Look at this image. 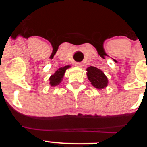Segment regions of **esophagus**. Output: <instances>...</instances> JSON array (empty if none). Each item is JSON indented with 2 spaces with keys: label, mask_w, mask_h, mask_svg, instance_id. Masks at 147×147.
Listing matches in <instances>:
<instances>
[{
  "label": "esophagus",
  "mask_w": 147,
  "mask_h": 147,
  "mask_svg": "<svg viewBox=\"0 0 147 147\" xmlns=\"http://www.w3.org/2000/svg\"><path fill=\"white\" fill-rule=\"evenodd\" d=\"M75 66H76V67H82V64L80 62H76V63H75Z\"/></svg>",
  "instance_id": "1"
}]
</instances>
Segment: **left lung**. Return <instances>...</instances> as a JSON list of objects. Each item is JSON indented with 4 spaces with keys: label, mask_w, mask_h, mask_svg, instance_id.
I'll return each instance as SVG.
<instances>
[{
    "label": "left lung",
    "mask_w": 147,
    "mask_h": 147,
    "mask_svg": "<svg viewBox=\"0 0 147 147\" xmlns=\"http://www.w3.org/2000/svg\"><path fill=\"white\" fill-rule=\"evenodd\" d=\"M87 71L88 80L93 87L98 89H103L104 88L107 87L108 80L107 76L104 74V73L101 70L93 66H90L87 68Z\"/></svg>",
    "instance_id": "8db88e82"
}]
</instances>
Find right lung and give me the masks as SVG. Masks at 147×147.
<instances>
[{
	"mask_svg": "<svg viewBox=\"0 0 147 147\" xmlns=\"http://www.w3.org/2000/svg\"><path fill=\"white\" fill-rule=\"evenodd\" d=\"M70 67V65L65 66L63 67H60L57 71H56L54 75H51V77L49 78L50 80V85L51 86H56V85H59L62 80V77L64 76L65 73L66 69Z\"/></svg>",
	"mask_w": 147,
	"mask_h": 147,
	"instance_id": "1",
	"label": "right lung"
}]
</instances>
